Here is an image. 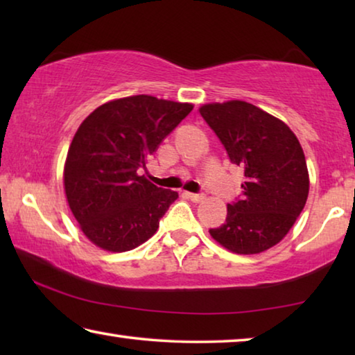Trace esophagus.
Instances as JSON below:
<instances>
[{"instance_id":"34e87169","label":"esophagus","mask_w":355,"mask_h":355,"mask_svg":"<svg viewBox=\"0 0 355 355\" xmlns=\"http://www.w3.org/2000/svg\"><path fill=\"white\" fill-rule=\"evenodd\" d=\"M184 196L188 197V199H191L192 202H196V203H199V202L205 199V196H203V194H194V192H184Z\"/></svg>"}]
</instances>
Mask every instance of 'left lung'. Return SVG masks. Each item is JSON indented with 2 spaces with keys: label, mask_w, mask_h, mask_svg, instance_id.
I'll use <instances>...</instances> for the list:
<instances>
[{
  "label": "left lung",
  "mask_w": 355,
  "mask_h": 355,
  "mask_svg": "<svg viewBox=\"0 0 355 355\" xmlns=\"http://www.w3.org/2000/svg\"><path fill=\"white\" fill-rule=\"evenodd\" d=\"M199 111L245 178L241 200L227 205L225 222L209 235L239 255L274 248L309 197V169L299 139L284 120L243 100L207 103Z\"/></svg>",
  "instance_id": "8db88e82"
}]
</instances>
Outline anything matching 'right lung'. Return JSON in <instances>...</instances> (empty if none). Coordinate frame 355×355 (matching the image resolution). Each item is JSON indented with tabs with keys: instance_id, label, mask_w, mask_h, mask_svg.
I'll return each instance as SVG.
<instances>
[{
	"instance_id": "right-lung-1",
	"label": "right lung",
	"mask_w": 355,
	"mask_h": 355,
	"mask_svg": "<svg viewBox=\"0 0 355 355\" xmlns=\"http://www.w3.org/2000/svg\"><path fill=\"white\" fill-rule=\"evenodd\" d=\"M194 105L131 95L106 101L83 120L64 164L71 214L89 241L127 252L152 238L178 192L139 175L161 141Z\"/></svg>"
}]
</instances>
